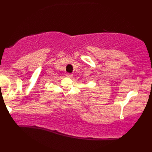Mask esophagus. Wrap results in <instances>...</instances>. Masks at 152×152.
I'll return each mask as SVG.
<instances>
[{
	"mask_svg": "<svg viewBox=\"0 0 152 152\" xmlns=\"http://www.w3.org/2000/svg\"><path fill=\"white\" fill-rule=\"evenodd\" d=\"M73 75L72 73H66V76H67L68 77H70V78L73 77Z\"/></svg>",
	"mask_w": 152,
	"mask_h": 152,
	"instance_id": "obj_1",
	"label": "esophagus"
}]
</instances>
